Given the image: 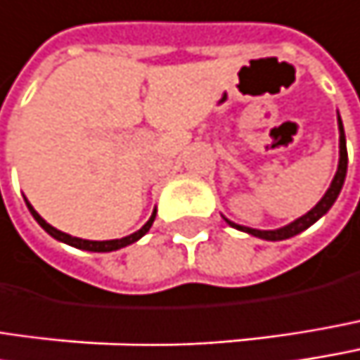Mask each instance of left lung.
<instances>
[{
    "label": "left lung",
    "instance_id": "left-lung-1",
    "mask_svg": "<svg viewBox=\"0 0 360 360\" xmlns=\"http://www.w3.org/2000/svg\"><path fill=\"white\" fill-rule=\"evenodd\" d=\"M338 121H340V117H338ZM346 165H348V154H346V138H344V127L342 121H340V162H338V171H336V175H334V181H332L330 189L326 191V195L319 200V204H317L313 210H309V212L305 214V216H301V218H297V220L290 222L288 226H282V229H276V231H257V229H249V226L233 224V222H229V220H226V222H229L231 226L239 229V231H245L249 235L259 237V239H266V241L290 239V237L303 233L305 229H309L313 222H317L323 214L334 206V202H336V198H338V193H340V189H342L344 179H346Z\"/></svg>",
    "mask_w": 360,
    "mask_h": 360
}]
</instances>
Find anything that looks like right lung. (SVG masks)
<instances>
[{
  "mask_svg": "<svg viewBox=\"0 0 360 360\" xmlns=\"http://www.w3.org/2000/svg\"><path fill=\"white\" fill-rule=\"evenodd\" d=\"M26 204H28V202H26ZM28 210H30V214L34 216V220H37V222H39V224L49 233L51 237H55V239H59V241H63V243H68V245L78 247V249H86V251H115V249L131 245V243H136L138 239H142V237L146 235L148 231H150V226H152V222H154V216H156V214H152L146 224H144L138 233H134V235H129V237L113 239V241H86V239H78V237H72V235H65V233H61V231L53 229L49 222H45V220L37 214V210H34L30 204H28Z\"/></svg>",
  "mask_w": 360,
  "mask_h": 360,
  "instance_id": "1",
  "label": "right lung"
}]
</instances>
